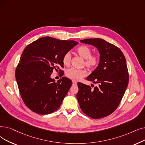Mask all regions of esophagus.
I'll return each instance as SVG.
<instances>
[{
    "label": "esophagus",
    "mask_w": 145,
    "mask_h": 145,
    "mask_svg": "<svg viewBox=\"0 0 145 145\" xmlns=\"http://www.w3.org/2000/svg\"><path fill=\"white\" fill-rule=\"evenodd\" d=\"M72 84H73V85H77V82H76V81L73 80L72 81Z\"/></svg>",
    "instance_id": "esophagus-1"
}]
</instances>
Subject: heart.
Masks as SVG:
<instances>
[{
	"instance_id": "b5f03b06",
	"label": "heart",
	"mask_w": 145,
	"mask_h": 145,
	"mask_svg": "<svg viewBox=\"0 0 145 145\" xmlns=\"http://www.w3.org/2000/svg\"><path fill=\"white\" fill-rule=\"evenodd\" d=\"M77 54L84 59V65L89 70L92 71L96 69L99 64L100 57L98 54H92L91 48L86 45L80 46L76 48ZM71 55L69 52L66 53L62 57L63 63L69 66L71 63ZM86 72L84 69H77L75 68L68 69L66 71V76L73 80H79L86 76Z\"/></svg>"
}]
</instances>
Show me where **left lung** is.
I'll return each mask as SVG.
<instances>
[{
    "instance_id": "8db88e82",
    "label": "left lung",
    "mask_w": 145,
    "mask_h": 145,
    "mask_svg": "<svg viewBox=\"0 0 145 145\" xmlns=\"http://www.w3.org/2000/svg\"><path fill=\"white\" fill-rule=\"evenodd\" d=\"M80 41L98 49L100 62L86 78L98 86L92 89L89 85L78 83L76 97L80 109L87 116L94 119L104 118L117 108L127 87L129 76L126 60L120 49L103 39Z\"/></svg>"
}]
</instances>
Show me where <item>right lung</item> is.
Returning <instances> with one entry per match:
<instances>
[{
    "mask_svg": "<svg viewBox=\"0 0 145 145\" xmlns=\"http://www.w3.org/2000/svg\"><path fill=\"white\" fill-rule=\"evenodd\" d=\"M78 42L44 37L25 48L15 70L21 97L27 107L37 114H48L57 110L72 86L62 77L56 82L50 78L53 71L64 73L62 57Z\"/></svg>",
    "mask_w": 145,
    "mask_h": 145,
    "instance_id": "1",
    "label": "right lung"
}]
</instances>
